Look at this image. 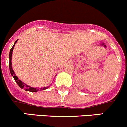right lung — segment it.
<instances>
[{"label":"right lung","mask_w":127,"mask_h":127,"mask_svg":"<svg viewBox=\"0 0 127 127\" xmlns=\"http://www.w3.org/2000/svg\"><path fill=\"white\" fill-rule=\"evenodd\" d=\"M18 40H17L15 41V43H14V46L12 47V49H10V53H9V69H10V73H11L12 76H13L14 77V80H15L16 83L17 84V85L20 87L21 89H24L26 91H30V92H36L38 91V90H45V89H47L48 88V87H43V88H41V89H37V88H33L32 87H29L28 85H25L24 82H22L20 80L18 79V77H17L16 75H15V73H14V70H13L12 68V51H13V49H14V46H15V44L17 42Z\"/></svg>","instance_id":"obj_1"}]
</instances>
